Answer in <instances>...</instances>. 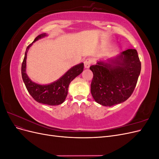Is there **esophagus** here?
Instances as JSON below:
<instances>
[{
    "instance_id": "obj_1",
    "label": "esophagus",
    "mask_w": 159,
    "mask_h": 159,
    "mask_svg": "<svg viewBox=\"0 0 159 159\" xmlns=\"http://www.w3.org/2000/svg\"><path fill=\"white\" fill-rule=\"evenodd\" d=\"M91 62H92V60H91V58H87L85 61H84V67L85 68H89L90 66H91Z\"/></svg>"
}]
</instances>
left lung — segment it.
Listing matches in <instances>:
<instances>
[{
    "mask_svg": "<svg viewBox=\"0 0 159 159\" xmlns=\"http://www.w3.org/2000/svg\"><path fill=\"white\" fill-rule=\"evenodd\" d=\"M93 77L91 93L97 103L113 106L130 97L136 87L141 64L135 49H128L107 62L90 66Z\"/></svg>",
    "mask_w": 159,
    "mask_h": 159,
    "instance_id": "left-lung-1",
    "label": "left lung"
}]
</instances>
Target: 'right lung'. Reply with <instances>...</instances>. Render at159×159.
Listing matches in <instances>:
<instances>
[{
  "label": "right lung",
  "mask_w": 159,
  "mask_h": 159,
  "mask_svg": "<svg viewBox=\"0 0 159 159\" xmlns=\"http://www.w3.org/2000/svg\"><path fill=\"white\" fill-rule=\"evenodd\" d=\"M46 36V33L41 34L35 38L32 44L27 46L22 64V78L28 93L37 102L48 105H57L61 104L65 101L68 95L69 85L72 80L83 71L84 63L72 67L59 80L50 84L40 85L33 82L28 78L26 71L27 53L34 42Z\"/></svg>",
  "instance_id": "1"
}]
</instances>
